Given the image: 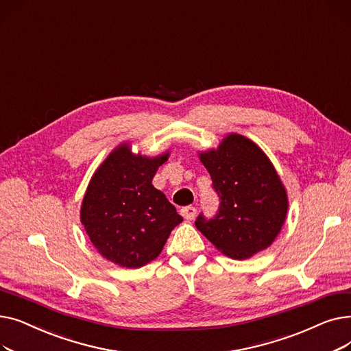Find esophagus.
I'll return each instance as SVG.
<instances>
[{
    "instance_id": "1",
    "label": "esophagus",
    "mask_w": 351,
    "mask_h": 351,
    "mask_svg": "<svg viewBox=\"0 0 351 351\" xmlns=\"http://www.w3.org/2000/svg\"><path fill=\"white\" fill-rule=\"evenodd\" d=\"M180 215L185 217L186 220H192V219H195V216H196V208L195 206H185V208H182L180 209Z\"/></svg>"
}]
</instances>
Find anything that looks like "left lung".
<instances>
[{
    "label": "left lung",
    "instance_id": "left-lung-1",
    "mask_svg": "<svg viewBox=\"0 0 351 351\" xmlns=\"http://www.w3.org/2000/svg\"><path fill=\"white\" fill-rule=\"evenodd\" d=\"M199 159L220 199L212 219L197 216L200 233L237 261L267 249L280 233L289 200L266 154L246 136L229 134L216 149L200 152Z\"/></svg>",
    "mask_w": 351,
    "mask_h": 351
}]
</instances>
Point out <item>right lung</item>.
Segmentation results:
<instances>
[{"label":"right lung","instance_id":"add662e5","mask_svg":"<svg viewBox=\"0 0 351 351\" xmlns=\"http://www.w3.org/2000/svg\"><path fill=\"white\" fill-rule=\"evenodd\" d=\"M169 152L149 158L121 143L92 176L81 205V222L95 249L121 267L152 262L182 222L175 206L152 185Z\"/></svg>","mask_w":351,"mask_h":351}]
</instances>
